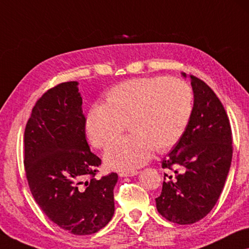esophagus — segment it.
<instances>
[{"label":"esophagus","mask_w":249,"mask_h":249,"mask_svg":"<svg viewBox=\"0 0 249 249\" xmlns=\"http://www.w3.org/2000/svg\"><path fill=\"white\" fill-rule=\"evenodd\" d=\"M139 174V171L137 170H131V171H121L119 173L120 177H133V176H137Z\"/></svg>","instance_id":"34e87169"}]
</instances>
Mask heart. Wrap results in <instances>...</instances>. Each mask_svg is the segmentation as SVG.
I'll use <instances>...</instances> for the list:
<instances>
[{"label": "heart", "instance_id": "1", "mask_svg": "<svg viewBox=\"0 0 249 249\" xmlns=\"http://www.w3.org/2000/svg\"><path fill=\"white\" fill-rule=\"evenodd\" d=\"M193 113V91L180 79L154 76L121 82L94 103L86 116V132L94 147L116 139L128 122L131 135L110 143L105 162L111 169L131 170L180 140Z\"/></svg>", "mask_w": 249, "mask_h": 249}]
</instances>
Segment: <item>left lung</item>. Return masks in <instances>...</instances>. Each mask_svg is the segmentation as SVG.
Returning <instances> with one entry per match:
<instances>
[{
	"label": "left lung",
	"mask_w": 249,
	"mask_h": 249,
	"mask_svg": "<svg viewBox=\"0 0 249 249\" xmlns=\"http://www.w3.org/2000/svg\"><path fill=\"white\" fill-rule=\"evenodd\" d=\"M186 78V73H182ZM193 113L180 140L162 159L161 195L156 198L159 213L179 225H190L213 208L223 191L232 157L231 129L215 92L190 75Z\"/></svg>",
	"instance_id": "1"
}]
</instances>
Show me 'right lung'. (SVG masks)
Segmentation results:
<instances>
[{
    "label": "right lung",
    "instance_id": "right-lung-1",
    "mask_svg": "<svg viewBox=\"0 0 249 249\" xmlns=\"http://www.w3.org/2000/svg\"><path fill=\"white\" fill-rule=\"evenodd\" d=\"M78 85L60 83L36 101L25 127L24 167L49 219L73 235H90L111 220L118 175L94 177L101 159L87 142Z\"/></svg>",
    "mask_w": 249,
    "mask_h": 249
}]
</instances>
